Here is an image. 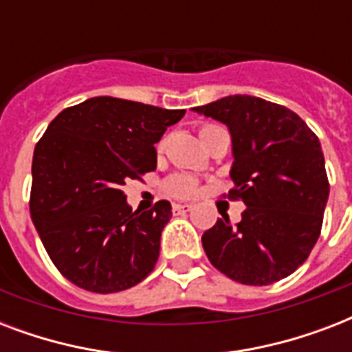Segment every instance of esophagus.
<instances>
[{"label": "esophagus", "mask_w": 352, "mask_h": 352, "mask_svg": "<svg viewBox=\"0 0 352 352\" xmlns=\"http://www.w3.org/2000/svg\"><path fill=\"white\" fill-rule=\"evenodd\" d=\"M192 210V204L188 203H175L173 204V214L181 215V214H188Z\"/></svg>", "instance_id": "esophagus-1"}]
</instances>
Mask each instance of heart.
I'll use <instances>...</instances> for the list:
<instances>
[{"instance_id": "b5f03b06", "label": "heart", "mask_w": 352, "mask_h": 352, "mask_svg": "<svg viewBox=\"0 0 352 352\" xmlns=\"http://www.w3.org/2000/svg\"><path fill=\"white\" fill-rule=\"evenodd\" d=\"M166 188H168V192L177 195V197H184V195H190V193L195 192L197 186H195V181H192L190 177L177 175L168 181Z\"/></svg>"}]
</instances>
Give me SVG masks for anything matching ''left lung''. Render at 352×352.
<instances>
[{
  "instance_id": "obj_1",
  "label": "left lung",
  "mask_w": 352,
  "mask_h": 352,
  "mask_svg": "<svg viewBox=\"0 0 352 352\" xmlns=\"http://www.w3.org/2000/svg\"><path fill=\"white\" fill-rule=\"evenodd\" d=\"M232 137V195L246 210L203 234L210 263L243 285H270L303 265L322 230L329 199L322 144L289 107L250 95L193 107Z\"/></svg>"
}]
</instances>
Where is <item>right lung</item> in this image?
<instances>
[{"instance_id":"right-lung-1","label":"right lung","mask_w":352,"mask_h":352,"mask_svg":"<svg viewBox=\"0 0 352 352\" xmlns=\"http://www.w3.org/2000/svg\"><path fill=\"white\" fill-rule=\"evenodd\" d=\"M184 113L95 96L49 124L32 157L30 217L69 281L109 294L153 270L171 204L133 212L120 188L157 168L155 144Z\"/></svg>"}]
</instances>
